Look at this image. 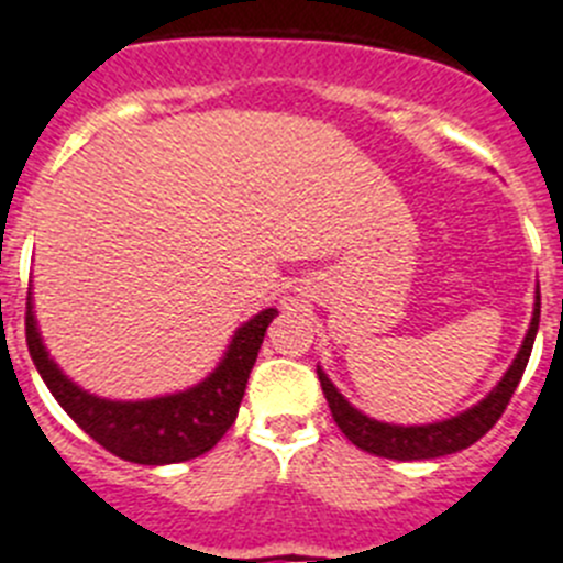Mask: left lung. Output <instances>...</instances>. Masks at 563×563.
Here are the masks:
<instances>
[{"instance_id":"1","label":"left lung","mask_w":563,"mask_h":563,"mask_svg":"<svg viewBox=\"0 0 563 563\" xmlns=\"http://www.w3.org/2000/svg\"><path fill=\"white\" fill-rule=\"evenodd\" d=\"M538 316H541V296L536 292V310H532L530 330L523 335V344L518 350V355L512 358L510 369L504 373V378L498 382V387L489 393L484 401H478L475 407H470L467 412H461L455 419L435 421V424L424 427H398V424H384V421L367 419L364 412L355 410L347 398L341 396L333 387L324 373L319 369V382L324 398H328L330 412H333L339 430L353 441L355 446H362L364 453L382 455V459H396V461H421V459H439V455L459 453L464 446L475 444L482 439L484 432L493 430L501 412L510 405L512 393H516L518 382L523 376V367L530 362L532 341L538 333Z\"/></svg>"}]
</instances>
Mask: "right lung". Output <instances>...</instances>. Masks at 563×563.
I'll return each instance as SVG.
<instances>
[{"instance_id":"1","label":"right lung","mask_w":563,"mask_h":563,"mask_svg":"<svg viewBox=\"0 0 563 563\" xmlns=\"http://www.w3.org/2000/svg\"><path fill=\"white\" fill-rule=\"evenodd\" d=\"M273 319L276 310L271 307L235 330L219 367L201 384L147 401H108L76 387L53 364L42 344L33 319L31 292L25 310V339L47 390L90 439L99 441L108 453L133 464H179L213 450L216 441L230 430L242 405L250 369L256 364L258 347Z\"/></svg>"}]
</instances>
